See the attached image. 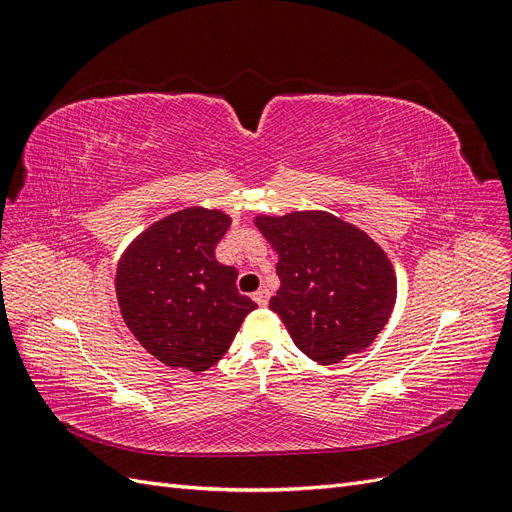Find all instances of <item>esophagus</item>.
<instances>
[{"label": "esophagus", "instance_id": "esophagus-1", "mask_svg": "<svg viewBox=\"0 0 512 512\" xmlns=\"http://www.w3.org/2000/svg\"><path fill=\"white\" fill-rule=\"evenodd\" d=\"M252 299H254L260 307H265V305L269 303V290H267V288H260V290H256V292L252 294Z\"/></svg>", "mask_w": 512, "mask_h": 512}]
</instances>
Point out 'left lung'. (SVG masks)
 I'll return each mask as SVG.
<instances>
[{
	"mask_svg": "<svg viewBox=\"0 0 512 512\" xmlns=\"http://www.w3.org/2000/svg\"><path fill=\"white\" fill-rule=\"evenodd\" d=\"M254 224L280 256L269 307L294 346L333 365L374 342L395 307L397 277L367 232L327 211L258 215Z\"/></svg>",
	"mask_w": 512,
	"mask_h": 512,
	"instance_id": "obj_1",
	"label": "left lung"
}]
</instances>
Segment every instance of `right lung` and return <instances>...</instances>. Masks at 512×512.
<instances>
[{
  "label": "right lung",
  "mask_w": 512,
  "mask_h": 512,
  "mask_svg": "<svg viewBox=\"0 0 512 512\" xmlns=\"http://www.w3.org/2000/svg\"><path fill=\"white\" fill-rule=\"evenodd\" d=\"M228 226L218 209H181L141 232L119 260L115 290L123 322L168 367L207 371L256 309L237 290V269L215 258Z\"/></svg>",
  "instance_id": "obj_1"
}]
</instances>
